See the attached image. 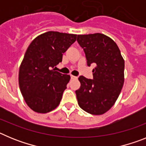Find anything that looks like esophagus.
<instances>
[{"mask_svg":"<svg viewBox=\"0 0 146 146\" xmlns=\"http://www.w3.org/2000/svg\"><path fill=\"white\" fill-rule=\"evenodd\" d=\"M77 77H75V76H73V75H71V79H77Z\"/></svg>","mask_w":146,"mask_h":146,"instance_id":"obj_1","label":"esophagus"}]
</instances>
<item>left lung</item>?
Segmentation results:
<instances>
[{
	"label": "left lung",
	"instance_id": "obj_1",
	"mask_svg": "<svg viewBox=\"0 0 146 146\" xmlns=\"http://www.w3.org/2000/svg\"><path fill=\"white\" fill-rule=\"evenodd\" d=\"M77 41L86 54L93 79L80 76V88L75 91L80 108L93 115L108 111L118 99L124 82V60L112 38L102 33L77 35Z\"/></svg>",
	"mask_w": 146,
	"mask_h": 146
}]
</instances>
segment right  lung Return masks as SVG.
<instances>
[{
    "instance_id": "right-lung-1",
    "label": "right lung",
    "mask_w": 146,
    "mask_h": 146,
    "mask_svg": "<svg viewBox=\"0 0 146 146\" xmlns=\"http://www.w3.org/2000/svg\"><path fill=\"white\" fill-rule=\"evenodd\" d=\"M76 34L48 31L32 41L19 71V86L33 111L46 113L60 104L70 76L55 71L63 53L76 41Z\"/></svg>"
}]
</instances>
